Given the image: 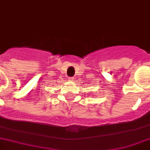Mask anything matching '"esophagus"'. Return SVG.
I'll return each instance as SVG.
<instances>
[{
    "label": "esophagus",
    "instance_id": "obj_1",
    "mask_svg": "<svg viewBox=\"0 0 150 150\" xmlns=\"http://www.w3.org/2000/svg\"><path fill=\"white\" fill-rule=\"evenodd\" d=\"M70 80H72V79H70Z\"/></svg>",
    "mask_w": 150,
    "mask_h": 150
}]
</instances>
